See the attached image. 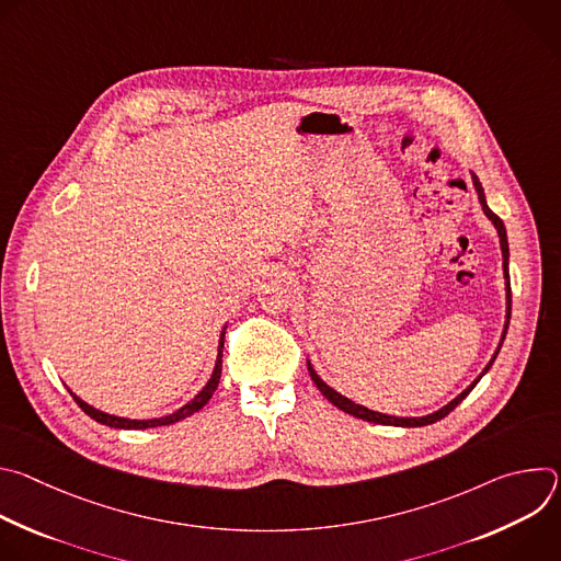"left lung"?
Segmentation results:
<instances>
[{"mask_svg":"<svg viewBox=\"0 0 561 561\" xmlns=\"http://www.w3.org/2000/svg\"><path fill=\"white\" fill-rule=\"evenodd\" d=\"M470 182H472V186H474V193H477V199H479V204H482V210H484V215L491 219V224L497 228V234H500V249H502V268H504V282H506V319H504V331H502V337H500V344H497V348H495V353H493V357H491V362L486 364V368L479 373L455 399H450V402L446 404V407H442V409H437L435 413H428V415H422V417H397V415H386V413H379V411H370V409H366V407H362V404H355L353 399H348V397H344L342 392H337L335 388H331L322 377H319L317 373H314V368H312V364H310V359H306V366H308V375H310V379L314 381V386L319 388V392H322L329 402L333 404V407H337L340 411H344V413H348V415H353V417H357V420H364V422H373V424H381V426H402V428H420V426H428V424H435V422H439V420H444L453 409H457V404H461L463 399H466V394L477 386V381L482 379L489 370H491V366H493V362H495V357L500 355V348H502V344H504V340H506V331H508V322H511V275H508V260H511V253H508V234H506V226H504V221L489 208V204H486V193H484V186H482V182L477 180V175L474 173H470Z\"/></svg>","mask_w":561,"mask_h":561,"instance_id":"obj_1","label":"left lung"}]
</instances>
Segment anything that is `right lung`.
I'll return each instance as SVG.
<instances>
[{
	"mask_svg": "<svg viewBox=\"0 0 561 561\" xmlns=\"http://www.w3.org/2000/svg\"><path fill=\"white\" fill-rule=\"evenodd\" d=\"M224 333H226V324H224V329H221V333H219L215 366H213V373H210L208 381L204 383V388H202L193 399H188V402H186L182 409H178L175 413H169V415H164V417H152V420H128V417L111 415V413H104V411H100V409L91 407L89 402H84V399H82V397H77L70 388H68V392L72 394V399H75V402L79 404V409H82L89 417H93L95 422H100V424H104V426H111V428H122V431H144V428H157V426H171V424H175V422H182V420H186V417L195 415L197 411H202V409L210 402V397H213V392H215V388H217V383H219V377H221V348H224Z\"/></svg>",
	"mask_w": 561,
	"mask_h": 561,
	"instance_id": "obj_1",
	"label": "right lung"
}]
</instances>
